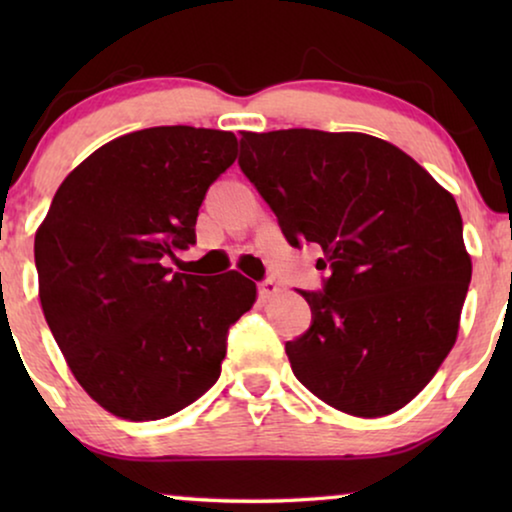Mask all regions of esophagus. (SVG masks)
I'll return each instance as SVG.
<instances>
[{"mask_svg":"<svg viewBox=\"0 0 512 512\" xmlns=\"http://www.w3.org/2000/svg\"><path fill=\"white\" fill-rule=\"evenodd\" d=\"M258 293H261V298H263V300L275 298L277 293H279V284H277V282H272V279H268V282L258 284Z\"/></svg>","mask_w":512,"mask_h":512,"instance_id":"esophagus-1","label":"esophagus"}]
</instances>
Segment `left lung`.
Returning a JSON list of instances; mask_svg holds the SVG:
<instances>
[{
	"label": "left lung",
	"instance_id": "obj_1",
	"mask_svg": "<svg viewBox=\"0 0 512 512\" xmlns=\"http://www.w3.org/2000/svg\"><path fill=\"white\" fill-rule=\"evenodd\" d=\"M240 167L286 240L317 242L324 293L286 342L293 375L354 417L408 405L457 342L471 282L461 214L422 165L363 132H242Z\"/></svg>",
	"mask_w": 512,
	"mask_h": 512
}]
</instances>
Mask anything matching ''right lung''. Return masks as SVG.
Here are the masks:
<instances>
[{
    "label": "right lung",
    "mask_w": 512,
    "mask_h": 512,
    "mask_svg": "<svg viewBox=\"0 0 512 512\" xmlns=\"http://www.w3.org/2000/svg\"><path fill=\"white\" fill-rule=\"evenodd\" d=\"M235 158L233 132H128L67 174L37 228L46 324L76 382L111 415L170 417L219 380L228 326L256 303V284L235 270L172 272L165 258L195 242L207 188Z\"/></svg>",
    "instance_id": "right-lung-1"
}]
</instances>
